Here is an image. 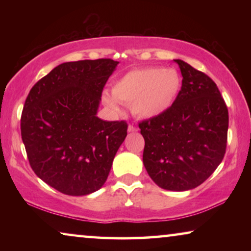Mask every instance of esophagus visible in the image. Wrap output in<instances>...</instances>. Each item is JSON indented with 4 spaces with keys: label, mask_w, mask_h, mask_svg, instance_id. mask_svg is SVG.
Segmentation results:
<instances>
[{
    "label": "esophagus",
    "mask_w": 251,
    "mask_h": 251,
    "mask_svg": "<svg viewBox=\"0 0 251 251\" xmlns=\"http://www.w3.org/2000/svg\"><path fill=\"white\" fill-rule=\"evenodd\" d=\"M137 131V128L133 125H129L128 126V132H136Z\"/></svg>",
    "instance_id": "1"
}]
</instances>
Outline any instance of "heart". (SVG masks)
<instances>
[{
  "label": "heart",
  "mask_w": 251,
  "mask_h": 251,
  "mask_svg": "<svg viewBox=\"0 0 251 251\" xmlns=\"http://www.w3.org/2000/svg\"><path fill=\"white\" fill-rule=\"evenodd\" d=\"M181 77L174 68L149 66L126 72L112 87L113 96L102 94L105 105L119 111V101L131 104V111L143 119L162 115L175 104L180 92Z\"/></svg>",
  "instance_id": "heart-1"
}]
</instances>
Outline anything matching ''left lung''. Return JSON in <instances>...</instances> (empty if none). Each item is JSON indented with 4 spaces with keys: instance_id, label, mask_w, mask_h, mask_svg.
<instances>
[{
    "instance_id": "obj_1",
    "label": "left lung",
    "mask_w": 251,
    "mask_h": 251,
    "mask_svg": "<svg viewBox=\"0 0 251 251\" xmlns=\"http://www.w3.org/2000/svg\"><path fill=\"white\" fill-rule=\"evenodd\" d=\"M181 89L162 115L139 123L143 162L152 180L168 191L195 188L217 169L227 142L228 111L208 75L180 59Z\"/></svg>"
}]
</instances>
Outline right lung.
<instances>
[{"mask_svg":"<svg viewBox=\"0 0 251 251\" xmlns=\"http://www.w3.org/2000/svg\"><path fill=\"white\" fill-rule=\"evenodd\" d=\"M119 61L80 60L54 67L30 89L20 129L36 176L60 193L102 187L126 137V121L97 116L101 92Z\"/></svg>","mask_w":251,"mask_h":251,"instance_id":"add662e5","label":"right lung"}]
</instances>
